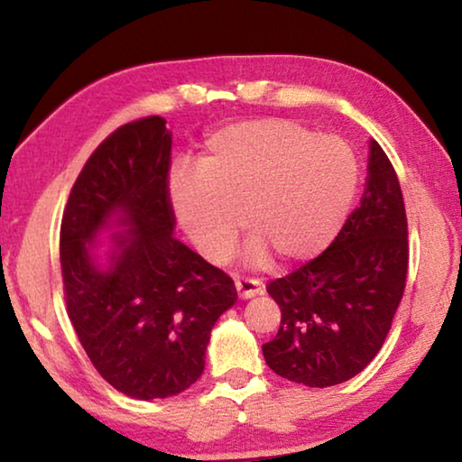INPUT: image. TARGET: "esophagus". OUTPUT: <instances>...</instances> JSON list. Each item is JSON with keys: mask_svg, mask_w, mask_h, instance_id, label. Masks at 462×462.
<instances>
[{"mask_svg": "<svg viewBox=\"0 0 462 462\" xmlns=\"http://www.w3.org/2000/svg\"><path fill=\"white\" fill-rule=\"evenodd\" d=\"M263 282L261 280H251V278H243L236 280V292L240 299H253L257 294H263Z\"/></svg>", "mask_w": 462, "mask_h": 462, "instance_id": "1", "label": "esophagus"}]
</instances>
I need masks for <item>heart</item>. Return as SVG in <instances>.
<instances>
[{"mask_svg": "<svg viewBox=\"0 0 462 462\" xmlns=\"http://www.w3.org/2000/svg\"><path fill=\"white\" fill-rule=\"evenodd\" d=\"M359 165L338 136H319L284 118L245 120L205 141L201 165L170 176L171 211L192 245L224 261L243 228L253 234L249 259L282 265L319 254L342 228Z\"/></svg>", "mask_w": 462, "mask_h": 462, "instance_id": "b5f03b06", "label": "heart"}]
</instances>
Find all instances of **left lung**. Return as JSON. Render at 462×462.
Listing matches in <instances>:
<instances>
[{
  "label": "left lung",
  "instance_id": "8db88e82",
  "mask_svg": "<svg viewBox=\"0 0 462 462\" xmlns=\"http://www.w3.org/2000/svg\"><path fill=\"white\" fill-rule=\"evenodd\" d=\"M409 228L388 155L371 141L367 189L332 240L299 270L272 280L282 319L263 344L280 377L309 388L350 380L380 353L407 286Z\"/></svg>",
  "mask_w": 462,
  "mask_h": 462
}]
</instances>
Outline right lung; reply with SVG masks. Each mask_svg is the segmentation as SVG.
Returning <instances> with one entry per match:
<instances>
[{"mask_svg":"<svg viewBox=\"0 0 462 462\" xmlns=\"http://www.w3.org/2000/svg\"><path fill=\"white\" fill-rule=\"evenodd\" d=\"M170 168L163 118L124 124L82 165L60 228L74 332L103 380L136 401L180 394L201 377L213 323L238 297L228 273L171 236ZM114 212L131 230L101 273L86 243Z\"/></svg>","mask_w":462,"mask_h":462,"instance_id":"obj_1","label":"right lung"}]
</instances>
